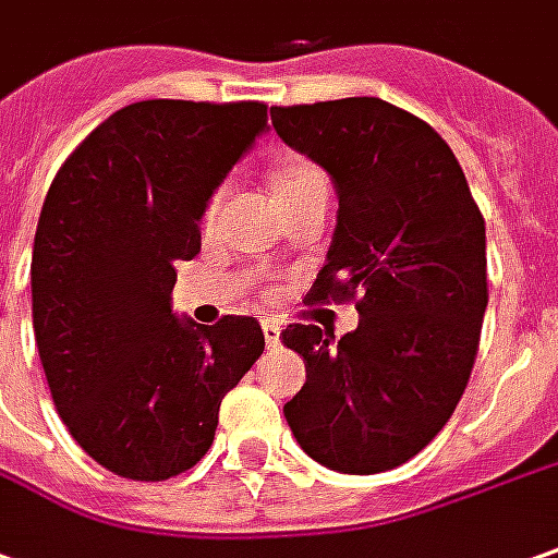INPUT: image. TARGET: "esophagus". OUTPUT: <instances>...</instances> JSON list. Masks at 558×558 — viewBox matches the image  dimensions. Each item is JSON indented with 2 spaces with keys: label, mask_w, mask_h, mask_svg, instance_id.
Wrapping results in <instances>:
<instances>
[{
  "label": "esophagus",
  "mask_w": 558,
  "mask_h": 558,
  "mask_svg": "<svg viewBox=\"0 0 558 558\" xmlns=\"http://www.w3.org/2000/svg\"><path fill=\"white\" fill-rule=\"evenodd\" d=\"M263 332H265V344H268V348H278V344H280V324H278V320H263Z\"/></svg>",
  "instance_id": "obj_1"
}]
</instances>
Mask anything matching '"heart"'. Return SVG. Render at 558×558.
Wrapping results in <instances>:
<instances>
[{"instance_id":"obj_1","label":"heart","mask_w":558,"mask_h":558,"mask_svg":"<svg viewBox=\"0 0 558 558\" xmlns=\"http://www.w3.org/2000/svg\"><path fill=\"white\" fill-rule=\"evenodd\" d=\"M317 170L308 168V165H293V168H280L278 177H275V185H283V183H299V180H308L314 177Z\"/></svg>"}]
</instances>
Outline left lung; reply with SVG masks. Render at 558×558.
<instances>
[{
	"label": "left lung",
	"mask_w": 558,
	"mask_h": 558,
	"mask_svg": "<svg viewBox=\"0 0 558 558\" xmlns=\"http://www.w3.org/2000/svg\"><path fill=\"white\" fill-rule=\"evenodd\" d=\"M271 124L327 170L339 201L311 295L363 293L342 339L314 324L280 332L305 360L283 415L324 468H400L468 388L488 305L486 222L446 140L378 97L271 106Z\"/></svg>",
	"instance_id": "left-lung-1"
}]
</instances>
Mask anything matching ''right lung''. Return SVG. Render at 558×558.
I'll return each mask as SVG.
<instances>
[{
    "instance_id": "obj_1",
    "label": "right lung",
    "mask_w": 558,
    "mask_h": 558,
    "mask_svg": "<svg viewBox=\"0 0 558 558\" xmlns=\"http://www.w3.org/2000/svg\"><path fill=\"white\" fill-rule=\"evenodd\" d=\"M268 131L263 104L143 100L57 170L33 244V329L54 407L106 470L158 483L195 468L219 403L265 348L253 317L198 327L173 311V265Z\"/></svg>"
}]
</instances>
